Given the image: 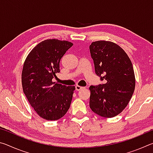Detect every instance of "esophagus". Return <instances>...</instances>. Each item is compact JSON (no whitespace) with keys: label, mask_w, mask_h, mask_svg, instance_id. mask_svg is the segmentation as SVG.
I'll use <instances>...</instances> for the list:
<instances>
[{"label":"esophagus","mask_w":153,"mask_h":153,"mask_svg":"<svg viewBox=\"0 0 153 153\" xmlns=\"http://www.w3.org/2000/svg\"><path fill=\"white\" fill-rule=\"evenodd\" d=\"M82 88H84V87H82V86H78V85H76V90H77V91H79V90H80L82 89Z\"/></svg>","instance_id":"1"}]
</instances>
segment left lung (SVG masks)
Wrapping results in <instances>:
<instances>
[{
    "instance_id": "1",
    "label": "left lung",
    "mask_w": 153,
    "mask_h": 153,
    "mask_svg": "<svg viewBox=\"0 0 153 153\" xmlns=\"http://www.w3.org/2000/svg\"><path fill=\"white\" fill-rule=\"evenodd\" d=\"M90 52L96 74L105 81L90 86V107L101 117H113L127 107L135 89L132 63L126 52L110 41L92 42Z\"/></svg>"
}]
</instances>
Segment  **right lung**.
Listing matches in <instances>:
<instances>
[{"instance_id":"1","label":"right lung","mask_w":153,"mask_h":153,"mask_svg":"<svg viewBox=\"0 0 153 153\" xmlns=\"http://www.w3.org/2000/svg\"><path fill=\"white\" fill-rule=\"evenodd\" d=\"M73 43L49 39L40 42L28 54L22 74L23 90L38 115L46 120H58L70 107L75 86L52 81L60 72L59 63Z\"/></svg>"}]
</instances>
